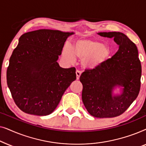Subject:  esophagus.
I'll return each instance as SVG.
<instances>
[{
  "instance_id": "1",
  "label": "esophagus",
  "mask_w": 146,
  "mask_h": 146,
  "mask_svg": "<svg viewBox=\"0 0 146 146\" xmlns=\"http://www.w3.org/2000/svg\"><path fill=\"white\" fill-rule=\"evenodd\" d=\"M76 80H79L80 77L81 76V72L79 70H76Z\"/></svg>"
}]
</instances>
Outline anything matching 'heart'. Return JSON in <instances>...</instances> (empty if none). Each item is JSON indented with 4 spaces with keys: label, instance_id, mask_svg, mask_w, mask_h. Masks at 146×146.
<instances>
[{
    "label": "heart",
    "instance_id": "obj_1",
    "mask_svg": "<svg viewBox=\"0 0 146 146\" xmlns=\"http://www.w3.org/2000/svg\"><path fill=\"white\" fill-rule=\"evenodd\" d=\"M63 57L69 62H74L76 56L82 60V64L86 68L94 70L105 64L110 58L111 49L99 40L82 38L76 40L73 48L64 46L62 51Z\"/></svg>",
    "mask_w": 146,
    "mask_h": 146
}]
</instances>
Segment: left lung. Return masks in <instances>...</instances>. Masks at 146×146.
I'll return each instance as SVG.
<instances>
[{"mask_svg":"<svg viewBox=\"0 0 146 146\" xmlns=\"http://www.w3.org/2000/svg\"><path fill=\"white\" fill-rule=\"evenodd\" d=\"M98 35L113 38L118 50L105 64L82 74V98L92 116L116 117L124 112L139 94L141 66L138 51L135 44L119 32H103ZM117 87L121 89L119 94L114 93Z\"/></svg>","mask_w":146,"mask_h":146,"instance_id":"obj_1","label":"left lung"}]
</instances>
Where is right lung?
<instances>
[{
  "mask_svg": "<svg viewBox=\"0 0 146 146\" xmlns=\"http://www.w3.org/2000/svg\"><path fill=\"white\" fill-rule=\"evenodd\" d=\"M74 34L40 29L19 38L10 58L7 80L14 101L24 112L50 114L76 79L75 68H63L57 62L68 37Z\"/></svg>",
  "mask_w": 146,
  "mask_h": 146,
  "instance_id": "1",
  "label": "right lung"
}]
</instances>
